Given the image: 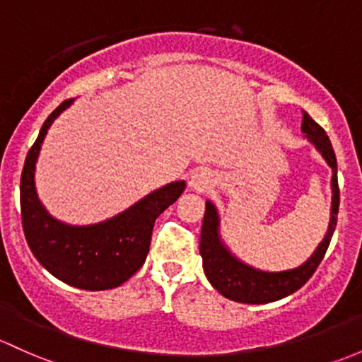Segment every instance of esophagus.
I'll list each match as a JSON object with an SVG mask.
<instances>
[{
	"label": "esophagus",
	"mask_w": 362,
	"mask_h": 362,
	"mask_svg": "<svg viewBox=\"0 0 362 362\" xmlns=\"http://www.w3.org/2000/svg\"><path fill=\"white\" fill-rule=\"evenodd\" d=\"M213 177L210 171H196V173L191 177V182L189 185L194 189V191H206L208 187H211Z\"/></svg>",
	"instance_id": "esophagus-1"
}]
</instances>
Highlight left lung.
Instances as JSON below:
<instances>
[{
  "instance_id": "8db88e82",
  "label": "left lung",
  "mask_w": 362,
  "mask_h": 362,
  "mask_svg": "<svg viewBox=\"0 0 362 362\" xmlns=\"http://www.w3.org/2000/svg\"><path fill=\"white\" fill-rule=\"evenodd\" d=\"M302 132L307 139L315 146V149L321 152L322 158L333 170L332 189V220H329L328 232L317 250L312 253V257L300 267L290 269L283 272H264L258 269L250 267L243 264L241 260L234 257L227 246L223 245L218 234V213L210 201H206V211L203 218V229H201L199 253L203 257V269L208 281L220 295L226 298L234 300L241 303H269L276 300L284 298L303 286L310 279L312 274L319 267L321 260L325 258L329 241L333 238L334 227H337L338 206H340V189H338L337 177V158L332 142H329L326 132L315 123L307 112H303Z\"/></svg>"
}]
</instances>
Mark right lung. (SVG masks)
I'll list each match as a JSON object with an SVG mask.
<instances>
[{
    "mask_svg": "<svg viewBox=\"0 0 362 362\" xmlns=\"http://www.w3.org/2000/svg\"><path fill=\"white\" fill-rule=\"evenodd\" d=\"M72 104L64 100L41 127L21 177V215L25 241L52 276L79 290L121 286L146 262L156 218L184 192L185 182H171L119 215L95 226H67L48 215L34 189V168L48 128Z\"/></svg>",
    "mask_w": 362,
    "mask_h": 362,
    "instance_id": "1",
    "label": "right lung"
}]
</instances>
